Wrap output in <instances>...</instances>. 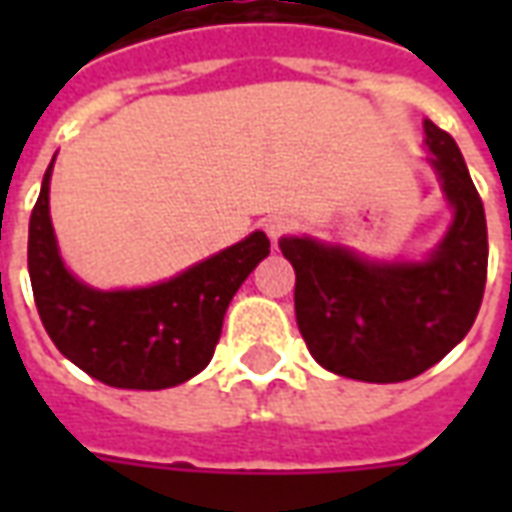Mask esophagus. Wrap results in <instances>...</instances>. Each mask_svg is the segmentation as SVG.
<instances>
[{"mask_svg": "<svg viewBox=\"0 0 512 512\" xmlns=\"http://www.w3.org/2000/svg\"><path fill=\"white\" fill-rule=\"evenodd\" d=\"M263 227H266V233L271 241H279L282 235H288L296 230V219L288 216V213H274V216H268L266 222H263Z\"/></svg>", "mask_w": 512, "mask_h": 512, "instance_id": "esophagus-1", "label": "esophagus"}]
</instances>
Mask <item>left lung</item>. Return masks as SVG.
I'll return each mask as SVG.
<instances>
[{"label":"left lung","instance_id":"left-lung-1","mask_svg":"<svg viewBox=\"0 0 512 512\" xmlns=\"http://www.w3.org/2000/svg\"><path fill=\"white\" fill-rule=\"evenodd\" d=\"M425 145L455 222L425 263H367L340 246L282 238L296 271V323L310 354L337 376L397 384L425 373L472 329L488 274L483 200L461 150L425 120Z\"/></svg>","mask_w":512,"mask_h":512}]
</instances>
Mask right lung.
Returning <instances> with one entry per match:
<instances>
[{
    "mask_svg": "<svg viewBox=\"0 0 512 512\" xmlns=\"http://www.w3.org/2000/svg\"><path fill=\"white\" fill-rule=\"evenodd\" d=\"M51 164L29 216L27 263L40 321L60 354L117 389H167L197 376L211 362L235 290L268 255L266 233L153 288L93 290L68 274L57 252Z\"/></svg>",
    "mask_w": 512,
    "mask_h": 512,
    "instance_id": "obj_1",
    "label": "right lung"
}]
</instances>
